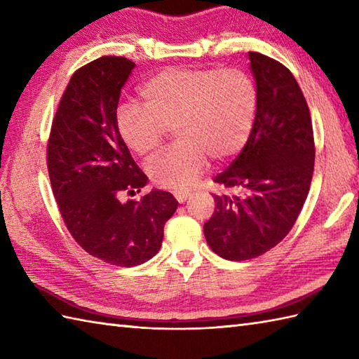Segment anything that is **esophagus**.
Wrapping results in <instances>:
<instances>
[{
    "mask_svg": "<svg viewBox=\"0 0 359 359\" xmlns=\"http://www.w3.org/2000/svg\"><path fill=\"white\" fill-rule=\"evenodd\" d=\"M189 196H191V194H189L188 191H175V193H174V197H175V199H177V202H180V203L187 202Z\"/></svg>",
    "mask_w": 359,
    "mask_h": 359,
    "instance_id": "esophagus-1",
    "label": "esophagus"
}]
</instances>
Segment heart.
<instances>
[{"label":"heart","instance_id":"b5f03b06","mask_svg":"<svg viewBox=\"0 0 359 359\" xmlns=\"http://www.w3.org/2000/svg\"><path fill=\"white\" fill-rule=\"evenodd\" d=\"M143 106L121 104L120 139L137 156H151L170 129L179 142L148 165L160 188L185 189L203 172L208 157L224 162L245 147L253 129L257 90L239 69L168 67L140 88Z\"/></svg>","mask_w":359,"mask_h":359}]
</instances>
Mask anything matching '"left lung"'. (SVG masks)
<instances>
[{"label":"left lung","instance_id":"1","mask_svg":"<svg viewBox=\"0 0 359 359\" xmlns=\"http://www.w3.org/2000/svg\"><path fill=\"white\" fill-rule=\"evenodd\" d=\"M257 108L250 139L215 182L239 189L216 196L203 225L210 248L228 261H247L276 247L307 199L315 168L313 126L293 74L276 60L248 52Z\"/></svg>","mask_w":359,"mask_h":359}]
</instances>
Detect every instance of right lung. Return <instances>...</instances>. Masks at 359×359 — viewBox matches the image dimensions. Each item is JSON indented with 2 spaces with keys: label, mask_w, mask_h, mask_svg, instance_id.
Masks as SVG:
<instances>
[{
  "label": "right lung",
  "mask_w": 359,
  "mask_h": 359,
  "mask_svg": "<svg viewBox=\"0 0 359 359\" xmlns=\"http://www.w3.org/2000/svg\"><path fill=\"white\" fill-rule=\"evenodd\" d=\"M125 57H100L75 71L52 120L46 162L53 197L79 245L106 264L135 266L162 247L163 226L179 202L152 189L117 131L120 90L134 69Z\"/></svg>",
  "instance_id": "add662e5"
}]
</instances>
